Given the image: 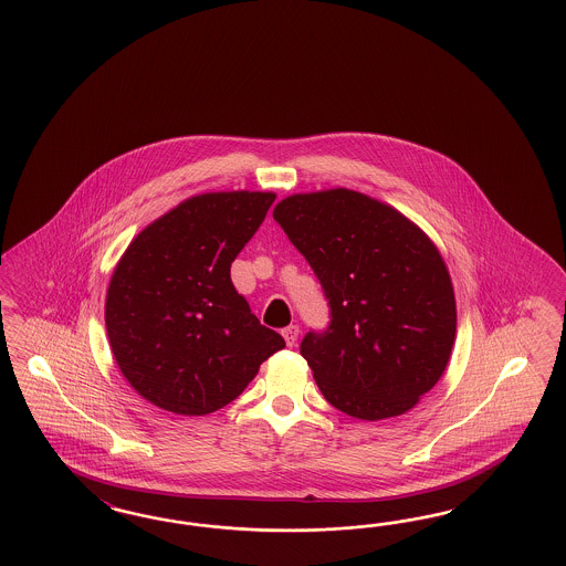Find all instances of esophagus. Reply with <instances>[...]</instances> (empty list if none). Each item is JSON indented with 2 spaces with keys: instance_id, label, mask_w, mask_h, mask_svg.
Listing matches in <instances>:
<instances>
[{
  "instance_id": "1",
  "label": "esophagus",
  "mask_w": 566,
  "mask_h": 566,
  "mask_svg": "<svg viewBox=\"0 0 566 566\" xmlns=\"http://www.w3.org/2000/svg\"><path fill=\"white\" fill-rule=\"evenodd\" d=\"M282 336H284V340L289 346H294L296 344V338H298V326H289L282 329Z\"/></svg>"
}]
</instances>
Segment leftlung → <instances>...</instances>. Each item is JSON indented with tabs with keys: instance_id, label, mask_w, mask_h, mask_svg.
<instances>
[{
	"instance_id": "8db88e82",
	"label": "left lung",
	"mask_w": 566,
	"mask_h": 566,
	"mask_svg": "<svg viewBox=\"0 0 566 566\" xmlns=\"http://www.w3.org/2000/svg\"><path fill=\"white\" fill-rule=\"evenodd\" d=\"M274 220L329 301L326 332L301 343L327 402L363 421L411 411L444 374L457 336L438 247L395 207L357 190L291 195Z\"/></svg>"
}]
</instances>
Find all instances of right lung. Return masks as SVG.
I'll use <instances>...</instances> for the list:
<instances>
[{
  "instance_id": "right-lung-1",
  "label": "right lung",
  "mask_w": 566,
  "mask_h": 566,
  "mask_svg": "<svg viewBox=\"0 0 566 566\" xmlns=\"http://www.w3.org/2000/svg\"><path fill=\"white\" fill-rule=\"evenodd\" d=\"M274 199L259 190L190 197L124 251L105 327L122 376L155 407L185 417L218 411L286 346L230 280Z\"/></svg>"
}]
</instances>
